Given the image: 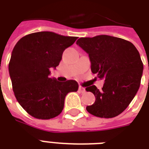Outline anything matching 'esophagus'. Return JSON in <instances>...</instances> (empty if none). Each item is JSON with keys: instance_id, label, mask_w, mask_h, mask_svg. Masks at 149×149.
<instances>
[{"instance_id": "obj_1", "label": "esophagus", "mask_w": 149, "mask_h": 149, "mask_svg": "<svg viewBox=\"0 0 149 149\" xmlns=\"http://www.w3.org/2000/svg\"><path fill=\"white\" fill-rule=\"evenodd\" d=\"M79 91L81 92L82 93H84L86 92V90H85V88H84V86H79Z\"/></svg>"}]
</instances>
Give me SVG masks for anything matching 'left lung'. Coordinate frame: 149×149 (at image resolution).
<instances>
[{"instance_id":"left-lung-1","label":"left lung","mask_w":149,"mask_h":149,"mask_svg":"<svg viewBox=\"0 0 149 149\" xmlns=\"http://www.w3.org/2000/svg\"><path fill=\"white\" fill-rule=\"evenodd\" d=\"M77 44L89 54L92 72L104 79L102 91L94 85L86 88L96 98L86 111L99 118L119 115L128 107L141 84L143 63L139 51L129 41L105 35L80 38Z\"/></svg>"}]
</instances>
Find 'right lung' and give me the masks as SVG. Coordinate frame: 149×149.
<instances>
[{
    "label": "right lung",
    "mask_w": 149,
    "mask_h": 149,
    "mask_svg": "<svg viewBox=\"0 0 149 149\" xmlns=\"http://www.w3.org/2000/svg\"><path fill=\"white\" fill-rule=\"evenodd\" d=\"M77 37L39 31L22 37L13 49L9 73L17 102L30 115L48 120L60 114L66 94L78 91L75 80L58 82L49 77L64 50Z\"/></svg>",
    "instance_id": "1"
}]
</instances>
